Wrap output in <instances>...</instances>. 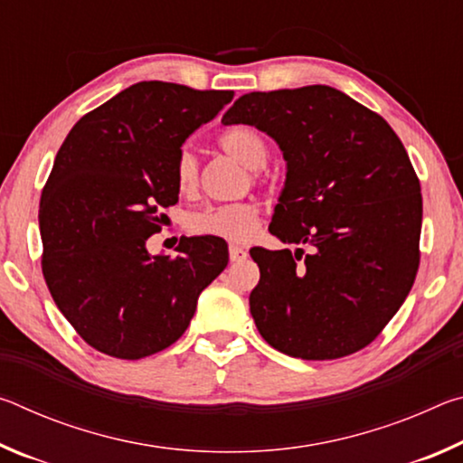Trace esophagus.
Wrapping results in <instances>:
<instances>
[{"instance_id":"obj_1","label":"esophagus","mask_w":463,"mask_h":463,"mask_svg":"<svg viewBox=\"0 0 463 463\" xmlns=\"http://www.w3.org/2000/svg\"><path fill=\"white\" fill-rule=\"evenodd\" d=\"M229 255H231V261H242V260H247V249L245 247H241V245H232L229 247Z\"/></svg>"}]
</instances>
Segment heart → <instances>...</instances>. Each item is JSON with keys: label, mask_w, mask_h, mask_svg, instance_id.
I'll list each match as a JSON object with an SVG mask.
<instances>
[{"label": "heart", "mask_w": 463, "mask_h": 463, "mask_svg": "<svg viewBox=\"0 0 463 463\" xmlns=\"http://www.w3.org/2000/svg\"><path fill=\"white\" fill-rule=\"evenodd\" d=\"M224 153L234 156L247 169H261L268 163V145L255 130L237 127L218 138ZM200 163L192 148H182L175 161V182L179 192L190 194L198 185ZM187 226L195 234H208L224 241H247L260 226V208L250 202L208 203L187 218Z\"/></svg>", "instance_id": "heart-1"}]
</instances>
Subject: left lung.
<instances>
[{"instance_id":"obj_1","label":"left lung","mask_w":463,"mask_h":463,"mask_svg":"<svg viewBox=\"0 0 463 463\" xmlns=\"http://www.w3.org/2000/svg\"><path fill=\"white\" fill-rule=\"evenodd\" d=\"M276 140L286 182L271 234L289 245L250 249L260 284L257 331L300 359H339L380 335L419 269L420 184L390 124L328 85L253 91L222 116Z\"/></svg>"}]
</instances>
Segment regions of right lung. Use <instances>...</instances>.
I'll list each match as a JSON object with an SVG mask.
<instances>
[{
  "label": "right lung",
  "instance_id": "1",
  "mask_svg": "<svg viewBox=\"0 0 463 463\" xmlns=\"http://www.w3.org/2000/svg\"><path fill=\"white\" fill-rule=\"evenodd\" d=\"M231 99L232 91L140 81L85 114L61 145L38 210L43 273L62 317L101 354L167 349L229 263L218 237L179 241L175 257L151 255L146 239L179 200L185 138Z\"/></svg>",
  "mask_w": 463,
  "mask_h": 463
}]
</instances>
